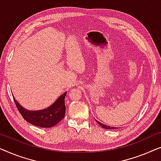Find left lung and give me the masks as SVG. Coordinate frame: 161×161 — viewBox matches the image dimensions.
I'll return each mask as SVG.
<instances>
[{
	"instance_id": "left-lung-1",
	"label": "left lung",
	"mask_w": 161,
	"mask_h": 161,
	"mask_svg": "<svg viewBox=\"0 0 161 161\" xmlns=\"http://www.w3.org/2000/svg\"><path fill=\"white\" fill-rule=\"evenodd\" d=\"M96 122L97 123H98L99 125H100L101 127H102L103 128H105V129H115V128H114V127H111V126H108V125H104V124H103V123H100V122H98V121H97L96 120Z\"/></svg>"
}]
</instances>
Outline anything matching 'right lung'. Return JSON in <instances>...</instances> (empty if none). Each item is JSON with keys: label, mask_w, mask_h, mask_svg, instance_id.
<instances>
[{"label": "right lung", "mask_w": 161, "mask_h": 161, "mask_svg": "<svg viewBox=\"0 0 161 161\" xmlns=\"http://www.w3.org/2000/svg\"><path fill=\"white\" fill-rule=\"evenodd\" d=\"M66 93L67 92H65L61 95L50 106L39 111L27 110L13 98L17 109L27 122L41 128H51L57 125L65 117V97Z\"/></svg>", "instance_id": "1"}]
</instances>
